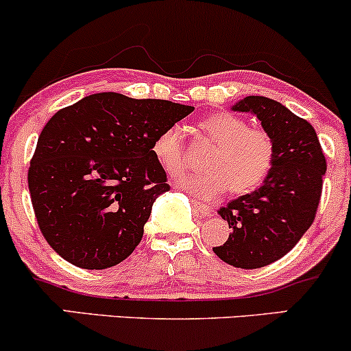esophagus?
<instances>
[{
    "mask_svg": "<svg viewBox=\"0 0 351 351\" xmlns=\"http://www.w3.org/2000/svg\"><path fill=\"white\" fill-rule=\"evenodd\" d=\"M191 204H193V208H195V211L198 213L199 216H211L213 215V209L206 206V204L199 203V201H191Z\"/></svg>",
    "mask_w": 351,
    "mask_h": 351,
    "instance_id": "34e87169",
    "label": "esophagus"
}]
</instances>
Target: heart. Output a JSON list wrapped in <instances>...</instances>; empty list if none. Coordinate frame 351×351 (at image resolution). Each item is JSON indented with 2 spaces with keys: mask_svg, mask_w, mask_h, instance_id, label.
Returning <instances> with one entry per match:
<instances>
[{
  "mask_svg": "<svg viewBox=\"0 0 351 351\" xmlns=\"http://www.w3.org/2000/svg\"><path fill=\"white\" fill-rule=\"evenodd\" d=\"M199 132L216 143L204 156V171L195 173L180 186L201 199H213L229 188L232 195H245L267 178L276 156L272 136L263 128H251L241 117L219 112L203 119ZM160 167L171 178H180L189 168V156L178 128L160 132L152 143Z\"/></svg>",
  "mask_w": 351,
  "mask_h": 351,
  "instance_id": "obj_1",
  "label": "heart"
}]
</instances>
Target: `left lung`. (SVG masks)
Here are the masks:
<instances>
[{
	"label": "left lung",
	"mask_w": 351,
	"mask_h": 351,
	"mask_svg": "<svg viewBox=\"0 0 351 351\" xmlns=\"http://www.w3.org/2000/svg\"><path fill=\"white\" fill-rule=\"evenodd\" d=\"M231 108L259 119L276 156L259 188L217 211L231 232L213 251L229 265L259 269L284 257L312 226L327 162L312 125L280 102L249 95Z\"/></svg>",
	"instance_id": "1"
}]
</instances>
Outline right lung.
<instances>
[{"label": "right lung", "mask_w": 351, "mask_h": 351, "mask_svg": "<svg viewBox=\"0 0 351 351\" xmlns=\"http://www.w3.org/2000/svg\"><path fill=\"white\" fill-rule=\"evenodd\" d=\"M195 107L100 92L60 108L27 171L39 229L67 263L99 271L135 251L170 186L152 143Z\"/></svg>", "instance_id": "add662e5"}]
</instances>
